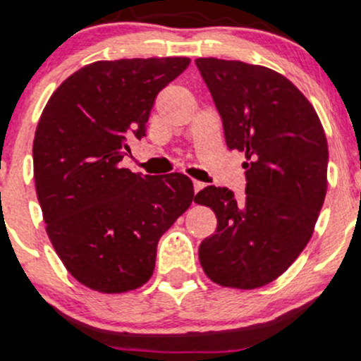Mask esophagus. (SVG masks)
Masks as SVG:
<instances>
[{
  "mask_svg": "<svg viewBox=\"0 0 361 361\" xmlns=\"http://www.w3.org/2000/svg\"><path fill=\"white\" fill-rule=\"evenodd\" d=\"M204 183H202V181H197V180H193V190H195V193L197 192H200L202 188H204Z\"/></svg>",
  "mask_w": 361,
  "mask_h": 361,
  "instance_id": "1",
  "label": "esophagus"
}]
</instances>
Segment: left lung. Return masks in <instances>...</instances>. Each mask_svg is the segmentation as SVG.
<instances>
[{"mask_svg":"<svg viewBox=\"0 0 361 361\" xmlns=\"http://www.w3.org/2000/svg\"><path fill=\"white\" fill-rule=\"evenodd\" d=\"M222 117L227 147L246 152V197L207 186L217 217L198 258L217 285L264 287L307 246L327 192V140L312 103L283 74L241 61H195Z\"/></svg>","mask_w":361,"mask_h":361,"instance_id":"obj_1","label":"left lung"}]
</instances>
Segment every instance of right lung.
Segmentation results:
<instances>
[{
  "instance_id": "obj_1",
  "label": "right lung",
  "mask_w": 361,
  "mask_h": 361,
  "mask_svg": "<svg viewBox=\"0 0 361 361\" xmlns=\"http://www.w3.org/2000/svg\"><path fill=\"white\" fill-rule=\"evenodd\" d=\"M188 57L97 61L49 98L34 139V178L45 231L66 270L102 293L142 287L159 238L192 205L193 183L120 166L140 139L156 94Z\"/></svg>"
}]
</instances>
